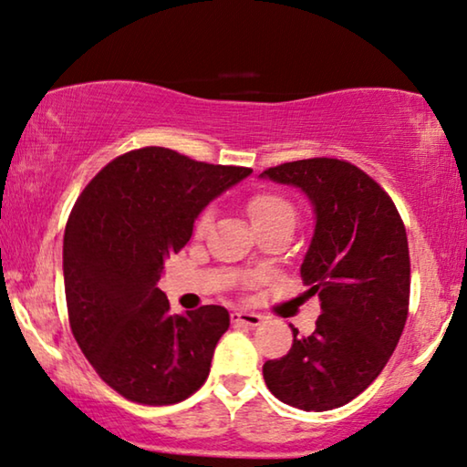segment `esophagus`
I'll return each instance as SVG.
<instances>
[{
  "instance_id": "esophagus-1",
  "label": "esophagus",
  "mask_w": 467,
  "mask_h": 467,
  "mask_svg": "<svg viewBox=\"0 0 467 467\" xmlns=\"http://www.w3.org/2000/svg\"><path fill=\"white\" fill-rule=\"evenodd\" d=\"M232 323L244 325V327H258L263 323V317L256 315V312L235 310V312H232Z\"/></svg>"
}]
</instances>
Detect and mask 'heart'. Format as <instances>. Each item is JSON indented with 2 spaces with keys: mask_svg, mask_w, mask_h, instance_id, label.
I'll use <instances>...</instances> for the list:
<instances>
[{
  "mask_svg": "<svg viewBox=\"0 0 467 467\" xmlns=\"http://www.w3.org/2000/svg\"><path fill=\"white\" fill-rule=\"evenodd\" d=\"M248 215L252 225H265L271 223V221H279V219H287L294 221L296 219V209L294 204L287 201V198L273 194V192H261L254 194L248 201ZM211 223V213L204 211L201 217L196 221V232L202 234L206 227Z\"/></svg>",
  "mask_w": 467,
  "mask_h": 467,
  "instance_id": "obj_1",
  "label": "heart"
}]
</instances>
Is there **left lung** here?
Wrapping results in <instances>:
<instances>
[{
  "mask_svg": "<svg viewBox=\"0 0 467 467\" xmlns=\"http://www.w3.org/2000/svg\"><path fill=\"white\" fill-rule=\"evenodd\" d=\"M261 178L300 188L315 211V234L300 266L318 296L315 333L263 366L279 401L304 411L341 408L391 358L408 318L410 250L395 204L370 175L339 159H302Z\"/></svg>",
  "mask_w": 467,
  "mask_h": 467,
  "instance_id": "obj_1",
  "label": "left lung"
}]
</instances>
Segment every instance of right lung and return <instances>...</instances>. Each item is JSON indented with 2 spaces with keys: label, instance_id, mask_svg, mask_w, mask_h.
Returning <instances> with one entry per match:
<instances>
[{
  "label": "right lung",
  "instance_id": "obj_1",
  "mask_svg": "<svg viewBox=\"0 0 467 467\" xmlns=\"http://www.w3.org/2000/svg\"><path fill=\"white\" fill-rule=\"evenodd\" d=\"M250 173L144 147L107 163L76 201L64 234L67 317L82 354L126 400L171 406L209 377L229 312L171 315L157 281L204 206Z\"/></svg>",
  "mask_w": 467,
  "mask_h": 467
}]
</instances>
